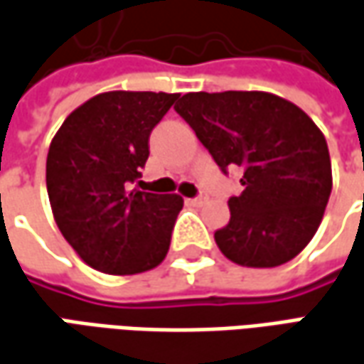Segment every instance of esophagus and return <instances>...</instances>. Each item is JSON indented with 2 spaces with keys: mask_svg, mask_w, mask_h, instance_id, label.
Returning a JSON list of instances; mask_svg holds the SVG:
<instances>
[{
  "mask_svg": "<svg viewBox=\"0 0 364 364\" xmlns=\"http://www.w3.org/2000/svg\"><path fill=\"white\" fill-rule=\"evenodd\" d=\"M207 199H209V195H207V193H205V191H201V193H199V195H197V197H193V199H189V203H191V205H201V203H205V201H207Z\"/></svg>",
  "mask_w": 364,
  "mask_h": 364,
  "instance_id": "1",
  "label": "esophagus"
}]
</instances>
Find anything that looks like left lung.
I'll use <instances>...</instances> for the list:
<instances>
[{
  "label": "left lung",
  "mask_w": 364,
  "mask_h": 364,
  "mask_svg": "<svg viewBox=\"0 0 364 364\" xmlns=\"http://www.w3.org/2000/svg\"><path fill=\"white\" fill-rule=\"evenodd\" d=\"M175 111L219 169H243L231 219L215 231L221 253L243 267H279L317 233L333 189L325 135L295 103L265 91L187 93Z\"/></svg>",
  "instance_id": "left-lung-1"
}]
</instances>
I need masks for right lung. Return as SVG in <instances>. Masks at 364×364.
Here are the masks:
<instances>
[{
    "label": "right lung",
    "instance_id": "right-lung-1",
    "mask_svg": "<svg viewBox=\"0 0 364 364\" xmlns=\"http://www.w3.org/2000/svg\"><path fill=\"white\" fill-rule=\"evenodd\" d=\"M179 93L107 91L73 111L49 145L47 195L59 231L101 273L157 267L171 245L179 195L139 191L149 135Z\"/></svg>",
    "mask_w": 364,
    "mask_h": 364
}]
</instances>
